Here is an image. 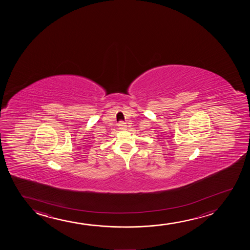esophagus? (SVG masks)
Here are the masks:
<instances>
[{
  "instance_id": "obj_1",
  "label": "esophagus",
  "mask_w": 250,
  "mask_h": 250,
  "mask_svg": "<svg viewBox=\"0 0 250 250\" xmlns=\"http://www.w3.org/2000/svg\"><path fill=\"white\" fill-rule=\"evenodd\" d=\"M118 126L120 127V129L124 130L126 128V123H125L124 121H120V123L118 124Z\"/></svg>"
}]
</instances>
